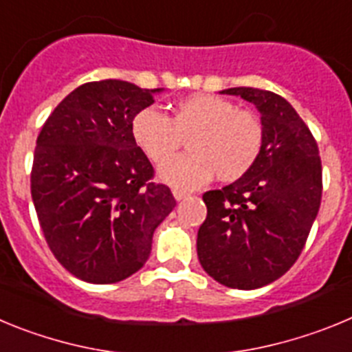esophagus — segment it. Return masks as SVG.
<instances>
[{
    "label": "esophagus",
    "mask_w": 352,
    "mask_h": 352,
    "mask_svg": "<svg viewBox=\"0 0 352 352\" xmlns=\"http://www.w3.org/2000/svg\"><path fill=\"white\" fill-rule=\"evenodd\" d=\"M173 195H174V199H176V201H182V199H185L186 195V192H183V190H173Z\"/></svg>",
    "instance_id": "esophagus-1"
}]
</instances>
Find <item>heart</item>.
I'll list each match as a JSON object with an SVG mask.
<instances>
[{
  "mask_svg": "<svg viewBox=\"0 0 352 352\" xmlns=\"http://www.w3.org/2000/svg\"><path fill=\"white\" fill-rule=\"evenodd\" d=\"M133 141L155 164L172 156L187 139L190 154L166 162L158 179L174 188H195L211 178L232 183L243 178L263 151L264 126L252 111L231 100L195 93L173 105L170 116L146 107L132 120Z\"/></svg>",
  "mask_w": 352,
  "mask_h": 352,
  "instance_id": "1",
  "label": "heart"
}]
</instances>
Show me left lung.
I'll list each match as a JSON object with an SVG mask.
<instances>
[{"mask_svg": "<svg viewBox=\"0 0 352 352\" xmlns=\"http://www.w3.org/2000/svg\"><path fill=\"white\" fill-rule=\"evenodd\" d=\"M220 93L256 105L264 142L243 178L203 195L208 217L199 227L197 256L219 284L250 291L280 278L303 250L321 206V157L309 126L280 95L257 88Z\"/></svg>", "mask_w": 352, "mask_h": 352, "instance_id": "obj_1", "label": "left lung"}]
</instances>
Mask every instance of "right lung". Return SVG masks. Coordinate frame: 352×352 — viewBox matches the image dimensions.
<instances>
[{
  "mask_svg": "<svg viewBox=\"0 0 352 352\" xmlns=\"http://www.w3.org/2000/svg\"><path fill=\"white\" fill-rule=\"evenodd\" d=\"M164 89L86 82L65 96L36 139L31 197L54 257L89 284L125 280L144 266L153 232L176 201L155 185L132 135L133 116Z\"/></svg>",
  "mask_w": 352,
  "mask_h": 352,
  "instance_id": "right-lung-1",
  "label": "right lung"
}]
</instances>
